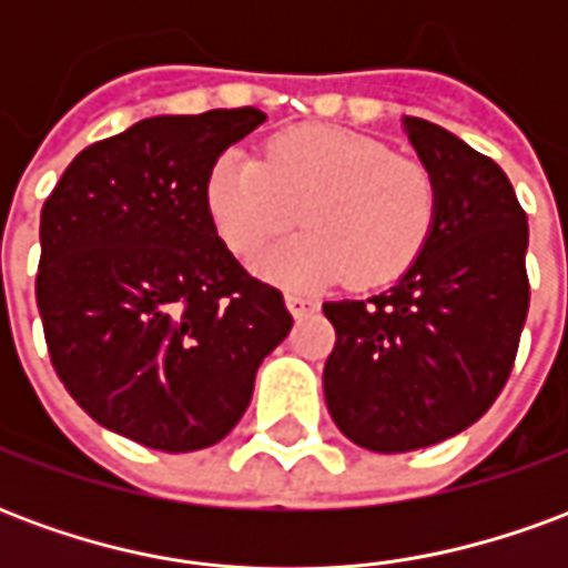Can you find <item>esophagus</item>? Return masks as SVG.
<instances>
[{
  "instance_id": "obj_1",
  "label": "esophagus",
  "mask_w": 568,
  "mask_h": 568,
  "mask_svg": "<svg viewBox=\"0 0 568 568\" xmlns=\"http://www.w3.org/2000/svg\"><path fill=\"white\" fill-rule=\"evenodd\" d=\"M285 307H288V313L295 316V320H301V316H307L310 310H316V301H310V297L304 295H285Z\"/></svg>"
}]
</instances>
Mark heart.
<instances>
[{"label":"heart","mask_w":568,"mask_h":568,"mask_svg":"<svg viewBox=\"0 0 568 568\" xmlns=\"http://www.w3.org/2000/svg\"><path fill=\"white\" fill-rule=\"evenodd\" d=\"M215 234L243 261L295 224L304 234L267 248L255 267L288 288L349 276L383 285L426 246L438 191L423 163L337 128H295L267 142L264 161L224 151L206 179Z\"/></svg>","instance_id":"obj_1"}]
</instances>
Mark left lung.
Instances as JSON below:
<instances>
[{"label": "left lung", "instance_id": "1", "mask_svg": "<svg viewBox=\"0 0 568 568\" xmlns=\"http://www.w3.org/2000/svg\"><path fill=\"white\" fill-rule=\"evenodd\" d=\"M405 133L438 212L402 280L368 301H328L337 332L325 405L374 453L432 447L484 417L511 374L526 310V212L496 161L423 118Z\"/></svg>", "mask_w": 568, "mask_h": 568}]
</instances>
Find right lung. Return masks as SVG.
Instances as JSON below:
<instances>
[{"instance_id": "1", "label": "right lung", "mask_w": 568, "mask_h": 568, "mask_svg": "<svg viewBox=\"0 0 568 568\" xmlns=\"http://www.w3.org/2000/svg\"><path fill=\"white\" fill-rule=\"evenodd\" d=\"M264 121L252 105L145 118L88 145L44 200L36 301L57 377L151 450L219 444L292 332L206 210L215 161Z\"/></svg>"}]
</instances>
